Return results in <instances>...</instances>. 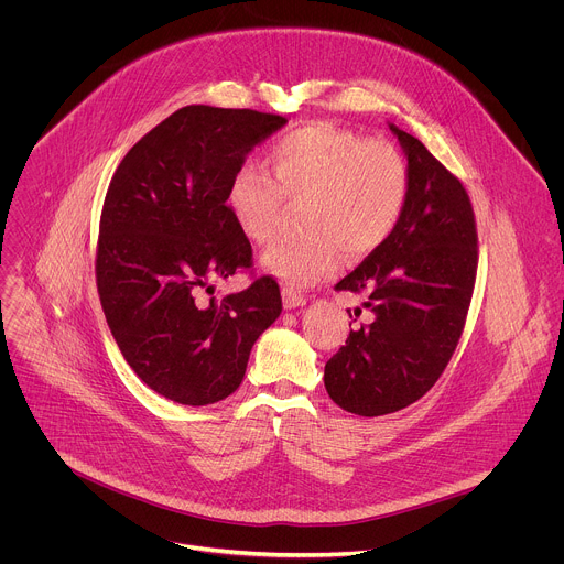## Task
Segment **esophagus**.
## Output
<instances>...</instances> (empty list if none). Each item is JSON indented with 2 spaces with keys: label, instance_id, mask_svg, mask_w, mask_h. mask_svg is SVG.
<instances>
[{
  "label": "esophagus",
  "instance_id": "34e87169",
  "mask_svg": "<svg viewBox=\"0 0 564 564\" xmlns=\"http://www.w3.org/2000/svg\"><path fill=\"white\" fill-rule=\"evenodd\" d=\"M307 303V299L303 296V294H299V292H294V290H283V305L288 307V310H296V307H303Z\"/></svg>",
  "mask_w": 564,
  "mask_h": 564
}]
</instances>
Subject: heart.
I'll use <instances>...</instances> for the list:
<instances>
[{
    "instance_id": "b5f03b06",
    "label": "heart",
    "mask_w": 564,
    "mask_h": 564,
    "mask_svg": "<svg viewBox=\"0 0 564 564\" xmlns=\"http://www.w3.org/2000/svg\"><path fill=\"white\" fill-rule=\"evenodd\" d=\"M265 165L243 160L226 186V208L246 239L265 243L285 197L305 195L301 235L274 241L261 259L290 290L332 276L347 252H376L398 228L409 202V166L387 140L312 122L276 138Z\"/></svg>"
}]
</instances>
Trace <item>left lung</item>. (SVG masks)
<instances>
[{
  "mask_svg": "<svg viewBox=\"0 0 564 564\" xmlns=\"http://www.w3.org/2000/svg\"><path fill=\"white\" fill-rule=\"evenodd\" d=\"M389 127L409 162V202L393 235L336 283L367 294L371 318L325 365L329 398L362 417L402 411L440 380L462 338L479 261L464 184L415 135Z\"/></svg>",
  "mask_w": 564,
  "mask_h": 564,
  "instance_id": "left-lung-1",
  "label": "left lung"
}]
</instances>
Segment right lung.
I'll use <instances>...</instances> for the list:
<instances>
[{"instance_id":"right-lung-1","label":"right lung","mask_w":564,"mask_h":564,"mask_svg":"<svg viewBox=\"0 0 564 564\" xmlns=\"http://www.w3.org/2000/svg\"><path fill=\"white\" fill-rule=\"evenodd\" d=\"M285 122L186 105L142 135L109 182L96 252L100 305L127 365L166 400L206 406L235 393L252 345L283 310L272 276L221 299L206 294L252 265L226 186Z\"/></svg>"}]
</instances>
